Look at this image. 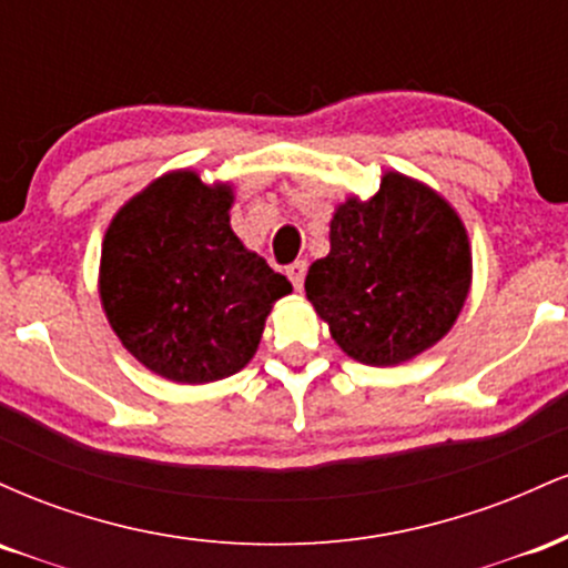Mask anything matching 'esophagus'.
<instances>
[{
	"mask_svg": "<svg viewBox=\"0 0 568 568\" xmlns=\"http://www.w3.org/2000/svg\"><path fill=\"white\" fill-rule=\"evenodd\" d=\"M285 272H288V280L293 283V288L302 291V285H304V275H306V262H293Z\"/></svg>",
	"mask_w": 568,
	"mask_h": 568,
	"instance_id": "34e87169",
	"label": "esophagus"
}]
</instances>
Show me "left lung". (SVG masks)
Here are the masks:
<instances>
[{"label":"left lung","mask_w":568,"mask_h":568,"mask_svg":"<svg viewBox=\"0 0 568 568\" xmlns=\"http://www.w3.org/2000/svg\"><path fill=\"white\" fill-rule=\"evenodd\" d=\"M467 230L438 192L384 173L371 200L331 219V253L306 272V298L352 361L397 366L452 331L470 293Z\"/></svg>","instance_id":"1"}]
</instances>
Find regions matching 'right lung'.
Listing matches in <instances>:
<instances>
[{"instance_id":"add662e5","label":"right lung","mask_w":568,"mask_h":568,"mask_svg":"<svg viewBox=\"0 0 568 568\" xmlns=\"http://www.w3.org/2000/svg\"><path fill=\"white\" fill-rule=\"evenodd\" d=\"M230 184L194 171L152 181L120 207L101 247V304L135 361L179 384L247 366L291 283L230 226Z\"/></svg>"}]
</instances>
